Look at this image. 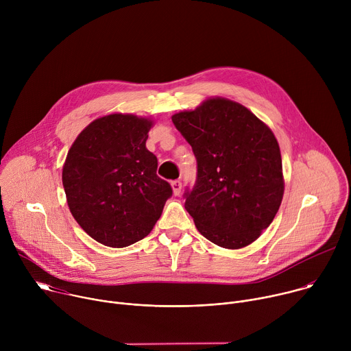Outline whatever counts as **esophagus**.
<instances>
[{"label": "esophagus", "mask_w": 351, "mask_h": 351, "mask_svg": "<svg viewBox=\"0 0 351 351\" xmlns=\"http://www.w3.org/2000/svg\"><path fill=\"white\" fill-rule=\"evenodd\" d=\"M171 186H172L173 194H175V195H179L180 191H182V182H180V180H173V182L171 183Z\"/></svg>", "instance_id": "obj_1"}]
</instances>
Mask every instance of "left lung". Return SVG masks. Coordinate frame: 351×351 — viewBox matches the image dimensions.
<instances>
[{
	"label": "left lung",
	"instance_id": "left-lung-1",
	"mask_svg": "<svg viewBox=\"0 0 351 351\" xmlns=\"http://www.w3.org/2000/svg\"><path fill=\"white\" fill-rule=\"evenodd\" d=\"M193 148L197 182L184 208L214 244L237 250L256 241L274 221L285 191L274 132L244 106L210 97L172 115Z\"/></svg>",
	"mask_w": 351,
	"mask_h": 351
}]
</instances>
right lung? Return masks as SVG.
Returning <instances> with one entry per match:
<instances>
[{
  "label": "right lung",
  "instance_id": "1",
  "mask_svg": "<svg viewBox=\"0 0 351 351\" xmlns=\"http://www.w3.org/2000/svg\"><path fill=\"white\" fill-rule=\"evenodd\" d=\"M154 121L110 114L88 123L71 145L62 184L71 214L95 241L122 248L144 239L172 195L157 176L145 141Z\"/></svg>",
  "mask_w": 351,
  "mask_h": 351
}]
</instances>
